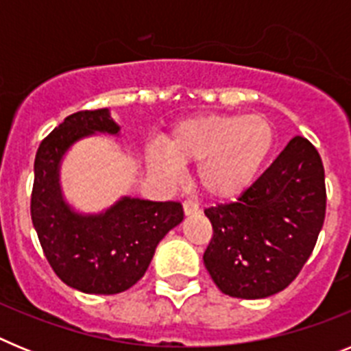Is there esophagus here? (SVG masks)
<instances>
[{
  "label": "esophagus",
  "instance_id": "obj_1",
  "mask_svg": "<svg viewBox=\"0 0 351 351\" xmlns=\"http://www.w3.org/2000/svg\"><path fill=\"white\" fill-rule=\"evenodd\" d=\"M182 209H184L186 216H190V214H197L200 210V207H198V204L195 200H184L182 202Z\"/></svg>",
  "mask_w": 351,
  "mask_h": 351
}]
</instances>
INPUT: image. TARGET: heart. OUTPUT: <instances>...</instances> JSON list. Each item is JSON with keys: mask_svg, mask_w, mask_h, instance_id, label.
Listing matches in <instances>:
<instances>
[{"mask_svg": "<svg viewBox=\"0 0 351 351\" xmlns=\"http://www.w3.org/2000/svg\"><path fill=\"white\" fill-rule=\"evenodd\" d=\"M276 132L262 114H206L179 121L167 138V151L153 147L149 161L173 179L178 165H198V184L213 198H234L246 191L271 158Z\"/></svg>", "mask_w": 351, "mask_h": 351, "instance_id": "1", "label": "heart"}]
</instances>
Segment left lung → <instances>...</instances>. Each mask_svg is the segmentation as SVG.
I'll return each mask as SVG.
<instances>
[{
    "label": "left lung",
    "instance_id": "8db88e82",
    "mask_svg": "<svg viewBox=\"0 0 351 351\" xmlns=\"http://www.w3.org/2000/svg\"><path fill=\"white\" fill-rule=\"evenodd\" d=\"M325 207L320 154L293 137L237 202L204 210L213 225L204 263L216 287L237 299L285 290L315 250Z\"/></svg>",
    "mask_w": 351,
    "mask_h": 351
}]
</instances>
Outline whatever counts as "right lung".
I'll return each instance as SVG.
<instances>
[{"instance_id": "add662e5", "label": "right lung", "mask_w": 351, "mask_h": 351, "mask_svg": "<svg viewBox=\"0 0 351 351\" xmlns=\"http://www.w3.org/2000/svg\"><path fill=\"white\" fill-rule=\"evenodd\" d=\"M95 132H119L107 108L71 114L43 138L35 158L31 219L43 255L63 283L84 293L114 295L145 274L158 243L182 221V206L123 198L98 216L71 213L61 198L60 161L73 142Z\"/></svg>"}]
</instances>
